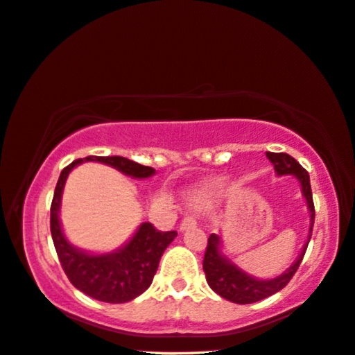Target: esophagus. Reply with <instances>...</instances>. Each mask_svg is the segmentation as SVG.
Listing matches in <instances>:
<instances>
[{
  "mask_svg": "<svg viewBox=\"0 0 355 355\" xmlns=\"http://www.w3.org/2000/svg\"><path fill=\"white\" fill-rule=\"evenodd\" d=\"M196 225H198V218H196L194 215H187L182 220V223H180V230L184 231L188 228H193V226H196Z\"/></svg>",
  "mask_w": 355,
  "mask_h": 355,
  "instance_id": "34e87169",
  "label": "esophagus"
}]
</instances>
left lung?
<instances>
[{
    "label": "left lung",
    "instance_id": "8db88e82",
    "mask_svg": "<svg viewBox=\"0 0 355 355\" xmlns=\"http://www.w3.org/2000/svg\"><path fill=\"white\" fill-rule=\"evenodd\" d=\"M268 159L272 162L274 171L277 172V175H295L300 180L301 189H303V196L308 202V209L311 211V228L308 242L303 247V252L300 253V257L296 258V261L290 266L284 274H280L279 277L271 280H260L252 276H248L244 271H241L239 268L234 266L228 258L221 255L220 252V237L216 234H210L207 241V247H205V255L202 261V268L205 272V279L210 288L215 293L223 296L225 300L231 301V303L237 304H250L261 301L268 296L277 293L287 285L295 272L298 271L301 261L306 253V248L313 236V226H314V200H313V191H311V182H309V173L306 168L301 167V164L292 157L287 153H266Z\"/></svg>",
    "mask_w": 355,
    "mask_h": 355
}]
</instances>
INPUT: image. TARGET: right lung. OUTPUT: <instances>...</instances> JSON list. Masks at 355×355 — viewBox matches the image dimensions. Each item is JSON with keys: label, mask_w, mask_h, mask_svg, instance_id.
I'll return each instance as SVG.
<instances>
[{"label": "right lung", "mask_w": 355, "mask_h": 355, "mask_svg": "<svg viewBox=\"0 0 355 355\" xmlns=\"http://www.w3.org/2000/svg\"><path fill=\"white\" fill-rule=\"evenodd\" d=\"M98 161L118 168L125 175L146 178L155 173V168L121 156H87L73 161L63 168L57 182L51 204V234L63 271L70 282L83 293L105 303H127L137 298L150 287L159 266V260L167 245L177 237V231H159L151 223L140 225L130 242L118 252L107 255H89L86 252L68 244L60 230L59 207L63 184L68 173L78 164Z\"/></svg>", "instance_id": "1"}]
</instances>
